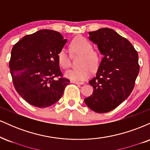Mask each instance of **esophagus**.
<instances>
[{
  "mask_svg": "<svg viewBox=\"0 0 150 150\" xmlns=\"http://www.w3.org/2000/svg\"><path fill=\"white\" fill-rule=\"evenodd\" d=\"M72 83H74V84H77V85H83L84 82H78V81H71Z\"/></svg>",
  "mask_w": 150,
  "mask_h": 150,
  "instance_id": "esophagus-1",
  "label": "esophagus"
}]
</instances>
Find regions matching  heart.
Returning <instances> with one entry per match:
<instances>
[{
    "mask_svg": "<svg viewBox=\"0 0 150 150\" xmlns=\"http://www.w3.org/2000/svg\"><path fill=\"white\" fill-rule=\"evenodd\" d=\"M72 51L81 55L77 69L68 70L65 76L73 81L85 80L89 77L91 71L96 70L100 65L101 58L97 51H94L91 43L85 38L77 37L70 43ZM58 61L60 66L67 69L70 66V59L65 49L60 50L58 53Z\"/></svg>",
    "mask_w": 150,
    "mask_h": 150,
    "instance_id": "heart-1",
    "label": "heart"
}]
</instances>
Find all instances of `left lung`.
I'll list each match as a JSON object with an SVG mask.
<instances>
[{"label": "left lung", "mask_w": 150, "mask_h": 150, "mask_svg": "<svg viewBox=\"0 0 150 150\" xmlns=\"http://www.w3.org/2000/svg\"><path fill=\"white\" fill-rule=\"evenodd\" d=\"M89 39L97 44L104 57L96 77L89 81L93 94L84 101L94 112L107 113L132 92L140 70L138 54L128 39L111 29L89 32Z\"/></svg>", "instance_id": "obj_1"}]
</instances>
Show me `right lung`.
<instances>
[{"mask_svg": "<svg viewBox=\"0 0 150 150\" xmlns=\"http://www.w3.org/2000/svg\"><path fill=\"white\" fill-rule=\"evenodd\" d=\"M66 42L59 32L42 30L25 36L13 47L9 68L13 85L30 104L45 108L61 98L70 80L63 77L57 56Z\"/></svg>", "mask_w": 150, "mask_h": 150, "instance_id": "1", "label": "right lung"}]
</instances>
